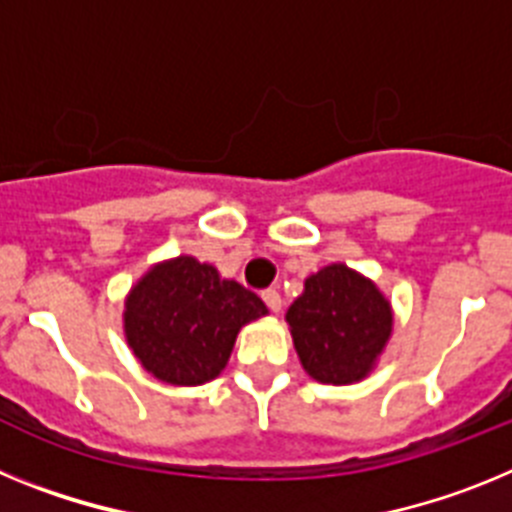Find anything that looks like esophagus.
I'll use <instances>...</instances> for the list:
<instances>
[{"instance_id": "1", "label": "esophagus", "mask_w": 512, "mask_h": 512, "mask_svg": "<svg viewBox=\"0 0 512 512\" xmlns=\"http://www.w3.org/2000/svg\"><path fill=\"white\" fill-rule=\"evenodd\" d=\"M261 297H264L266 307H269L271 312L282 310V295H279L277 289H264V292H261Z\"/></svg>"}]
</instances>
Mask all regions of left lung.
<instances>
[{"instance_id":"obj_1","label":"left lung","mask_w":512,"mask_h":512,"mask_svg":"<svg viewBox=\"0 0 512 512\" xmlns=\"http://www.w3.org/2000/svg\"><path fill=\"white\" fill-rule=\"evenodd\" d=\"M302 369L323 384L372 372L392 333V307L372 279L346 264L323 266L287 310Z\"/></svg>"}]
</instances>
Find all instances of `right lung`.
Masks as SVG:
<instances>
[{"label": "right lung", "instance_id": "right-lung-1", "mask_svg": "<svg viewBox=\"0 0 512 512\" xmlns=\"http://www.w3.org/2000/svg\"><path fill=\"white\" fill-rule=\"evenodd\" d=\"M266 305L251 289L220 279L192 256L164 261L130 289L125 338L146 372L166 384L194 387L223 372L235 336Z\"/></svg>", "mask_w": 512, "mask_h": 512}]
</instances>
